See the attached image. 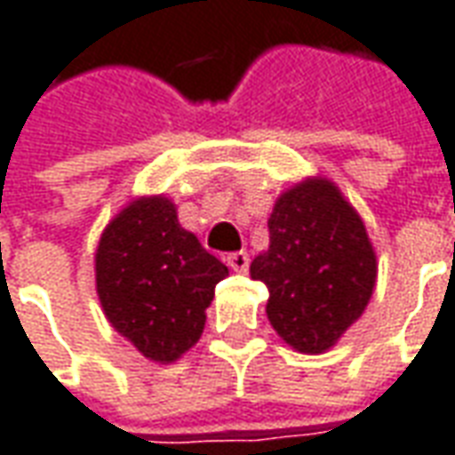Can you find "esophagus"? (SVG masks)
Listing matches in <instances>:
<instances>
[{
	"label": "esophagus",
	"mask_w": 455,
	"mask_h": 455,
	"mask_svg": "<svg viewBox=\"0 0 455 455\" xmlns=\"http://www.w3.org/2000/svg\"><path fill=\"white\" fill-rule=\"evenodd\" d=\"M228 265H230V270H235V273H248V252H243V250L240 252H230L228 255Z\"/></svg>",
	"instance_id": "34e87169"
}]
</instances>
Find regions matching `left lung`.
<instances>
[{
    "label": "left lung",
    "mask_w": 455,
    "mask_h": 455,
    "mask_svg": "<svg viewBox=\"0 0 455 455\" xmlns=\"http://www.w3.org/2000/svg\"><path fill=\"white\" fill-rule=\"evenodd\" d=\"M270 245L250 275L267 285V320L298 353L331 350L376 291L373 243L358 210L328 178L295 182L267 218Z\"/></svg>",
    "instance_id": "1"
}]
</instances>
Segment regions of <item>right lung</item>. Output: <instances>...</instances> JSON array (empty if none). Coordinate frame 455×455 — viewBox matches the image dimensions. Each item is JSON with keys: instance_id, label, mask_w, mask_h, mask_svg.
Returning <instances> with one entry per match:
<instances>
[{"instance_id": "right-lung-1", "label": "right lung", "mask_w": 455, "mask_h": 455, "mask_svg": "<svg viewBox=\"0 0 455 455\" xmlns=\"http://www.w3.org/2000/svg\"><path fill=\"white\" fill-rule=\"evenodd\" d=\"M228 265L178 220L164 195H145L107 222L94 252L105 318L148 361L175 363L200 340Z\"/></svg>"}]
</instances>
